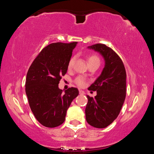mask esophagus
<instances>
[{
  "label": "esophagus",
  "mask_w": 154,
  "mask_h": 154,
  "mask_svg": "<svg viewBox=\"0 0 154 154\" xmlns=\"http://www.w3.org/2000/svg\"><path fill=\"white\" fill-rule=\"evenodd\" d=\"M79 94L81 95H83V94H85V92L83 90H79Z\"/></svg>",
  "instance_id": "1"
}]
</instances>
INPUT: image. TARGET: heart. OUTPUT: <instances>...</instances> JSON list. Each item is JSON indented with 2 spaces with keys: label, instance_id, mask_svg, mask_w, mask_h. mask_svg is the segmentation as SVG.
Returning <instances> with one entry per match:
<instances>
[{
  "label": "heart",
  "instance_id": "1",
  "mask_svg": "<svg viewBox=\"0 0 154 154\" xmlns=\"http://www.w3.org/2000/svg\"><path fill=\"white\" fill-rule=\"evenodd\" d=\"M75 62V57H72V58L69 60V63H68V68L71 69L72 68V65L74 64ZM88 64L92 63V62H98L100 64V58H98V56L94 54H91L88 56ZM75 83L78 85L79 87H84L85 84H86V80L83 77L79 76L77 77L76 79H75Z\"/></svg>",
  "mask_w": 154,
  "mask_h": 154
}]
</instances>
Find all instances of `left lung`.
<instances>
[{"instance_id":"left-lung-1","label":"left lung","mask_w":154,"mask_h":154,"mask_svg":"<svg viewBox=\"0 0 154 154\" xmlns=\"http://www.w3.org/2000/svg\"><path fill=\"white\" fill-rule=\"evenodd\" d=\"M103 56L105 67L101 75L88 88L96 91L94 98L87 95L85 119L97 128H104L118 118L126 94V72L122 59L113 49L105 44L88 47Z\"/></svg>"}]
</instances>
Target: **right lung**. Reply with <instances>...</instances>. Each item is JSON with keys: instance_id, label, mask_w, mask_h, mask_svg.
<instances>
[{"instance_id": "add662e5", "label": "right lung", "mask_w": 154, "mask_h": 154, "mask_svg": "<svg viewBox=\"0 0 154 154\" xmlns=\"http://www.w3.org/2000/svg\"><path fill=\"white\" fill-rule=\"evenodd\" d=\"M77 42L53 43L41 51L28 69L25 90L34 116L43 126L54 128L65 120L66 111L79 94L76 88L64 91L58 83Z\"/></svg>"}]
</instances>
